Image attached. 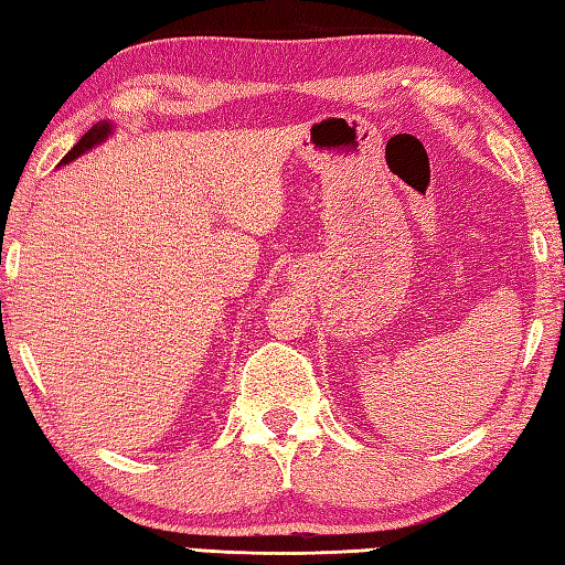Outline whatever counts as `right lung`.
Here are the masks:
<instances>
[{
  "label": "right lung",
  "mask_w": 565,
  "mask_h": 565,
  "mask_svg": "<svg viewBox=\"0 0 565 565\" xmlns=\"http://www.w3.org/2000/svg\"><path fill=\"white\" fill-rule=\"evenodd\" d=\"M113 131H115V125L113 121H107V119H103V121H97V125H93L90 129L85 131V135L81 137V141L75 143V147L65 153V157L61 159V163L58 166H65V163H71V161H75L77 157H83L85 151H90V149H95L97 143H103V141H107L109 137H113Z\"/></svg>",
  "instance_id": "add662e5"
}]
</instances>
